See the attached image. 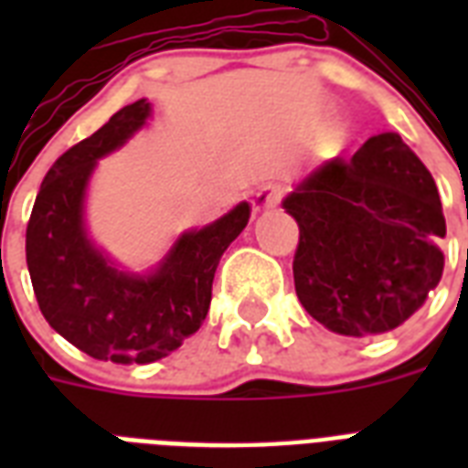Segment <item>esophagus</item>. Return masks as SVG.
Segmentation results:
<instances>
[{"mask_svg": "<svg viewBox=\"0 0 468 468\" xmlns=\"http://www.w3.org/2000/svg\"><path fill=\"white\" fill-rule=\"evenodd\" d=\"M282 197H284V186H282V184H264V186L257 189L255 198H252V208H255L257 213L267 211V208H274V206L282 201Z\"/></svg>", "mask_w": 468, "mask_h": 468, "instance_id": "obj_1", "label": "esophagus"}]
</instances>
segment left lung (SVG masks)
Returning <instances> with one entry per match:
<instances>
[{"mask_svg":"<svg viewBox=\"0 0 468 468\" xmlns=\"http://www.w3.org/2000/svg\"><path fill=\"white\" fill-rule=\"evenodd\" d=\"M299 223L293 284L327 330L371 337L406 323L440 284L447 235L435 179L399 133L320 165L284 198Z\"/></svg>","mask_w":468,"mask_h":468,"instance_id":"1","label":"left lung"}]
</instances>
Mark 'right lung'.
<instances>
[{
	"label": "right lung",
	"mask_w": 468,
	"mask_h": 468,
	"mask_svg": "<svg viewBox=\"0 0 468 468\" xmlns=\"http://www.w3.org/2000/svg\"><path fill=\"white\" fill-rule=\"evenodd\" d=\"M150 104L116 112L97 133L48 169L26 228V264L43 318L77 349L116 364H150L197 333L211 306L220 255L250 220L242 201L223 218L189 230L145 277L121 271L84 228V191L97 160L143 128Z\"/></svg>",
	"instance_id": "obj_1"
}]
</instances>
